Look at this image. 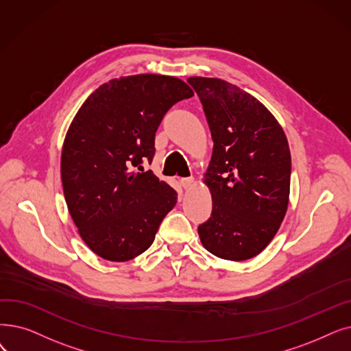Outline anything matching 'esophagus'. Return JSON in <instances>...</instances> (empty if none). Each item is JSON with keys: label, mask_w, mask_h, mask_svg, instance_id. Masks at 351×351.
<instances>
[{"label": "esophagus", "mask_w": 351, "mask_h": 351, "mask_svg": "<svg viewBox=\"0 0 351 351\" xmlns=\"http://www.w3.org/2000/svg\"><path fill=\"white\" fill-rule=\"evenodd\" d=\"M193 184H195V179L192 176L191 178H180V185L185 189H189Z\"/></svg>", "instance_id": "esophagus-1"}]
</instances>
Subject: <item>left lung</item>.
I'll return each instance as SVG.
<instances>
[{
	"label": "left lung",
	"mask_w": 351,
	"mask_h": 351,
	"mask_svg": "<svg viewBox=\"0 0 351 351\" xmlns=\"http://www.w3.org/2000/svg\"><path fill=\"white\" fill-rule=\"evenodd\" d=\"M208 120L213 150L204 184L212 213L197 226L215 256L245 261L276 237L285 217L291 155L277 119L239 87L221 79L189 77Z\"/></svg>",
	"instance_id": "left-lung-1"
}]
</instances>
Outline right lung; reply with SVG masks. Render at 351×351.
Returning <instances> with one entry per match:
<instances>
[{
    "label": "right lung",
    "mask_w": 351,
    "mask_h": 351,
    "mask_svg": "<svg viewBox=\"0 0 351 351\" xmlns=\"http://www.w3.org/2000/svg\"><path fill=\"white\" fill-rule=\"evenodd\" d=\"M192 96L171 75H128L96 88L74 116L60 166L64 197L82 239L104 260L145 252L176 205V191L142 163L155 156L166 112Z\"/></svg>",
    "instance_id": "obj_1"
}]
</instances>
